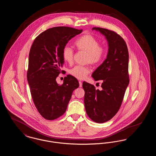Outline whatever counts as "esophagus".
<instances>
[{"label": "esophagus", "instance_id": "1", "mask_svg": "<svg viewBox=\"0 0 156 156\" xmlns=\"http://www.w3.org/2000/svg\"><path fill=\"white\" fill-rule=\"evenodd\" d=\"M79 84H80V87H82V82L79 81Z\"/></svg>", "mask_w": 156, "mask_h": 156}]
</instances>
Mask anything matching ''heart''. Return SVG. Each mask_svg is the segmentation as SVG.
<instances>
[{"mask_svg":"<svg viewBox=\"0 0 156 156\" xmlns=\"http://www.w3.org/2000/svg\"><path fill=\"white\" fill-rule=\"evenodd\" d=\"M75 45L79 51L87 53L85 58L86 62L95 66L99 64L104 59L106 49L103 46L99 45V42L93 36L87 34L80 37L75 43ZM64 60L71 64L74 58V51L73 49L66 46L62 52ZM88 67L76 66L69 70V74L75 78L82 80L89 74Z\"/></svg>","mask_w":156,"mask_h":156,"instance_id":"obj_1","label":"heart"}]
</instances>
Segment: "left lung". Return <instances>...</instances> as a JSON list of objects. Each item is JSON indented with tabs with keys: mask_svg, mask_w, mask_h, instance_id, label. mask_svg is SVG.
<instances>
[{
	"mask_svg": "<svg viewBox=\"0 0 156 156\" xmlns=\"http://www.w3.org/2000/svg\"><path fill=\"white\" fill-rule=\"evenodd\" d=\"M105 37L108 44L106 58L97 68L92 76L95 81L102 80V89L83 82L86 112L97 123H104L117 113L129 83L128 74L129 52L123 38L111 30L94 27Z\"/></svg>",
	"mask_w": 156,
	"mask_h": 156,
	"instance_id": "1",
	"label": "left lung"
}]
</instances>
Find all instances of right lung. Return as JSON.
I'll list each match as a JSON object with an SVG mask.
<instances>
[{
	"label": "right lung",
	"mask_w": 156,
	"mask_h": 156,
	"mask_svg": "<svg viewBox=\"0 0 156 156\" xmlns=\"http://www.w3.org/2000/svg\"><path fill=\"white\" fill-rule=\"evenodd\" d=\"M82 31L68 27H52L40 34L31 47L27 78L33 102L44 119L54 120L62 116L74 90L79 87L76 78L71 75L64 78L61 85L56 78L64 72L63 48Z\"/></svg>",
	"instance_id": "add662e5"
}]
</instances>
